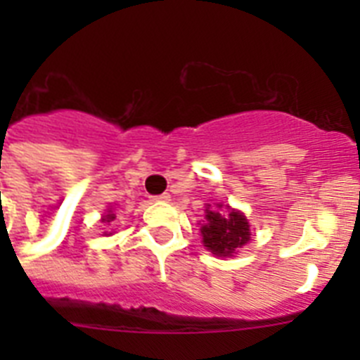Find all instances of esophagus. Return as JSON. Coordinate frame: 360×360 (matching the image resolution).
<instances>
[{"instance_id": "34e87169", "label": "esophagus", "mask_w": 360, "mask_h": 360, "mask_svg": "<svg viewBox=\"0 0 360 360\" xmlns=\"http://www.w3.org/2000/svg\"><path fill=\"white\" fill-rule=\"evenodd\" d=\"M169 193H162V195H157V196H153V202H169Z\"/></svg>"}]
</instances>
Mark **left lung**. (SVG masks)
Instances as JSON below:
<instances>
[{"mask_svg": "<svg viewBox=\"0 0 360 360\" xmlns=\"http://www.w3.org/2000/svg\"><path fill=\"white\" fill-rule=\"evenodd\" d=\"M209 207L205 209L207 224L202 225L203 245L216 256H232L234 250L250 240L249 221L240 211H229V216H221L216 211H209Z\"/></svg>", "mask_w": 360, "mask_h": 360, "instance_id": "left-lung-1", "label": "left lung"}]
</instances>
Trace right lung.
Returning <instances> with one entry per match:
<instances>
[{
	"label": "right lung",
	"instance_id": "1",
	"mask_svg": "<svg viewBox=\"0 0 360 360\" xmlns=\"http://www.w3.org/2000/svg\"><path fill=\"white\" fill-rule=\"evenodd\" d=\"M113 219H115V214H111V212H110V214L104 216L103 221H113Z\"/></svg>",
	"mask_w": 360,
	"mask_h": 360
}]
</instances>
